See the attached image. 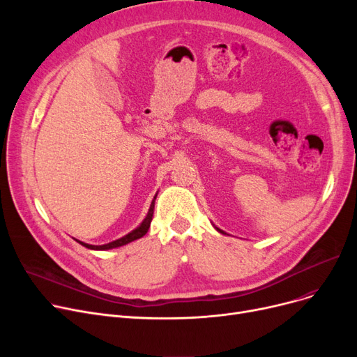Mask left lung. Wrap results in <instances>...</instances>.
<instances>
[{
    "instance_id": "left-lung-1",
    "label": "left lung",
    "mask_w": 357,
    "mask_h": 357,
    "mask_svg": "<svg viewBox=\"0 0 357 357\" xmlns=\"http://www.w3.org/2000/svg\"><path fill=\"white\" fill-rule=\"evenodd\" d=\"M214 227H215V226H214ZM215 230H217V231H218V233H221V234H227V233H224V231H222V230H220V229H218V227H215Z\"/></svg>"
}]
</instances>
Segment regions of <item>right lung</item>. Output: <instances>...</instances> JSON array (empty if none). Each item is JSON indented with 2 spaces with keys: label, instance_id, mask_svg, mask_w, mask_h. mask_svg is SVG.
<instances>
[{
  "label": "right lung",
  "instance_id": "1",
  "mask_svg": "<svg viewBox=\"0 0 357 357\" xmlns=\"http://www.w3.org/2000/svg\"><path fill=\"white\" fill-rule=\"evenodd\" d=\"M156 197H158V194H156L155 198L152 199V204H150V208H149V211H147V215H146L144 220L140 222V226L136 227L135 230H131L128 234H126V236H123V237H120V238H117V240H114V241H109V243H107V245H101V246L88 245V243H84V241L77 240V238H75V240H77V241L79 243V245H82L84 248L91 249V250H109V249H116V248L128 245V243H131V241H135V240L143 237V236L147 233V230H149V227H150V222H152V218H153V210H155V199H156Z\"/></svg>",
  "mask_w": 357,
  "mask_h": 357
}]
</instances>
